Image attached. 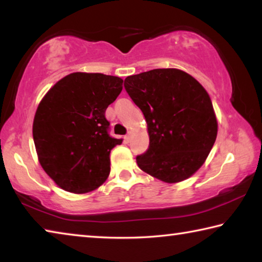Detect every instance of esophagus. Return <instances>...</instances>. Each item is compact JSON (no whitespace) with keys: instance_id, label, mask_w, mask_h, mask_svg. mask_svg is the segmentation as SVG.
Returning <instances> with one entry per match:
<instances>
[{"instance_id":"34e87169","label":"esophagus","mask_w":262,"mask_h":262,"mask_svg":"<svg viewBox=\"0 0 262 262\" xmlns=\"http://www.w3.org/2000/svg\"><path fill=\"white\" fill-rule=\"evenodd\" d=\"M132 137H133V133H132V132H128V134L125 136V140H126L127 142H130Z\"/></svg>"}]
</instances>
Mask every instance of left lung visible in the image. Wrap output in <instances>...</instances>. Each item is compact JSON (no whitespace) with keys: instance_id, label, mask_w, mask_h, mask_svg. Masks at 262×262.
Segmentation results:
<instances>
[{"instance_id":"left-lung-1","label":"left lung","mask_w":262,"mask_h":262,"mask_svg":"<svg viewBox=\"0 0 262 262\" xmlns=\"http://www.w3.org/2000/svg\"><path fill=\"white\" fill-rule=\"evenodd\" d=\"M125 89L148 125L149 148L136 157L142 171L167 184L193 176L209 155L217 120L208 92L183 70L132 75Z\"/></svg>"}]
</instances>
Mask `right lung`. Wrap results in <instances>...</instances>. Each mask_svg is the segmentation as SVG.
<instances>
[{
	"label": "right lung",
	"instance_id": "obj_1",
	"mask_svg": "<svg viewBox=\"0 0 262 262\" xmlns=\"http://www.w3.org/2000/svg\"><path fill=\"white\" fill-rule=\"evenodd\" d=\"M123 79L99 73H73L50 89L33 120L39 163L62 189L83 194L110 174V152L121 139L108 134L105 111Z\"/></svg>",
	"mask_w": 262,
	"mask_h": 262
}]
</instances>
